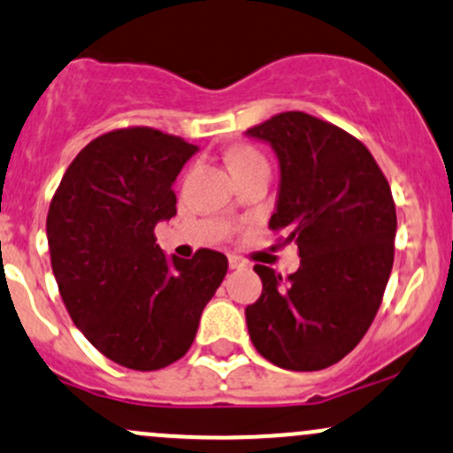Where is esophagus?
Wrapping results in <instances>:
<instances>
[{
  "label": "esophagus",
  "mask_w": 453,
  "mask_h": 453,
  "mask_svg": "<svg viewBox=\"0 0 453 453\" xmlns=\"http://www.w3.org/2000/svg\"><path fill=\"white\" fill-rule=\"evenodd\" d=\"M230 268L232 271H242V268H250V260L241 256H230Z\"/></svg>",
  "instance_id": "1"
}]
</instances>
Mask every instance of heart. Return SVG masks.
<instances>
[{
	"label": "heart",
	"mask_w": 453,
	"mask_h": 453,
	"mask_svg": "<svg viewBox=\"0 0 453 453\" xmlns=\"http://www.w3.org/2000/svg\"><path fill=\"white\" fill-rule=\"evenodd\" d=\"M230 158H232V170H234V167L251 165V163L265 161V158H262V154L257 152V150H253L251 146H238V148H234V150H232V154H230Z\"/></svg>",
	"instance_id": "b5f03b06"
}]
</instances>
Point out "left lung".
<instances>
[{
  "instance_id": "left-lung-1",
  "label": "left lung",
  "mask_w": 453,
  "mask_h": 453,
  "mask_svg": "<svg viewBox=\"0 0 453 453\" xmlns=\"http://www.w3.org/2000/svg\"><path fill=\"white\" fill-rule=\"evenodd\" d=\"M277 152L281 187L268 221L295 241L301 266L281 277L256 265L262 295L247 329L265 359L295 372L344 359L379 311L395 251V203L372 152L335 124L283 111L247 128Z\"/></svg>"
}]
</instances>
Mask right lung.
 Returning <instances> with one entry per match:
<instances>
[{
    "label": "right lung",
    "mask_w": 453,
    "mask_h": 453,
    "mask_svg": "<svg viewBox=\"0 0 453 453\" xmlns=\"http://www.w3.org/2000/svg\"><path fill=\"white\" fill-rule=\"evenodd\" d=\"M197 148L150 127L92 139L47 215L51 268L74 326L107 359L152 372L187 355L227 257L163 256L154 226L176 215L173 180Z\"/></svg>",
    "instance_id": "add662e5"
}]
</instances>
